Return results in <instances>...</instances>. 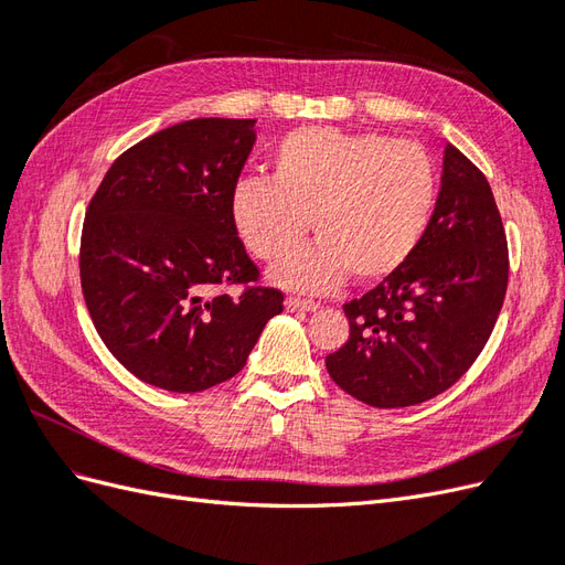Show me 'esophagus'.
<instances>
[{"label":"esophagus","mask_w":565,"mask_h":565,"mask_svg":"<svg viewBox=\"0 0 565 565\" xmlns=\"http://www.w3.org/2000/svg\"><path fill=\"white\" fill-rule=\"evenodd\" d=\"M318 306H320L318 301L303 299V297H287V299H285V309L292 311V313H299V311H316Z\"/></svg>","instance_id":"34e87169"}]
</instances>
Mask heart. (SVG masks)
I'll return each instance as SVG.
<instances>
[{
  "mask_svg": "<svg viewBox=\"0 0 565 565\" xmlns=\"http://www.w3.org/2000/svg\"><path fill=\"white\" fill-rule=\"evenodd\" d=\"M270 177H245L231 195L233 224L262 262H280L306 231L318 243L299 249L276 278L322 292L353 273L374 282L407 264L429 228L436 172L426 152L382 134L311 127L287 134Z\"/></svg>",
  "mask_w": 565,
  "mask_h": 565,
  "instance_id": "1",
  "label": "heart"
}]
</instances>
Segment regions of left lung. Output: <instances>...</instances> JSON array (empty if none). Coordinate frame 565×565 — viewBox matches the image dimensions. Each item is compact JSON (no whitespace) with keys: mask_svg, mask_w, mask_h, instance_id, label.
Listing matches in <instances>:
<instances>
[{"mask_svg":"<svg viewBox=\"0 0 565 565\" xmlns=\"http://www.w3.org/2000/svg\"><path fill=\"white\" fill-rule=\"evenodd\" d=\"M507 282V233L490 183L448 143L429 228L403 268L344 303L351 332L324 358L330 377L372 407L438 396L483 351Z\"/></svg>","mask_w":565,"mask_h":565,"instance_id":"obj_1","label":"left lung"}]
</instances>
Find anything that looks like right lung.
<instances>
[{
  "mask_svg": "<svg viewBox=\"0 0 565 565\" xmlns=\"http://www.w3.org/2000/svg\"><path fill=\"white\" fill-rule=\"evenodd\" d=\"M254 119L200 117L125 150L87 207L79 280L94 328L146 384L195 393L235 377L285 295L262 282L231 195Z\"/></svg>",
  "mask_w": 565,
  "mask_h": 565,
  "instance_id": "1",
  "label": "right lung"
}]
</instances>
